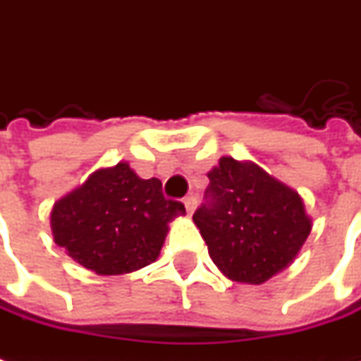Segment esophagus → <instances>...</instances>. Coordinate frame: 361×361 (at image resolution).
<instances>
[{"label": "esophagus", "instance_id": "34e87169", "mask_svg": "<svg viewBox=\"0 0 361 361\" xmlns=\"http://www.w3.org/2000/svg\"><path fill=\"white\" fill-rule=\"evenodd\" d=\"M183 205H185L188 213L191 215V213L195 211V205H197V201H195V197H185V199H183Z\"/></svg>", "mask_w": 361, "mask_h": 361}]
</instances>
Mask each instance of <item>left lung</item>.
<instances>
[{
	"label": "left lung",
	"mask_w": 361,
	"mask_h": 361,
	"mask_svg": "<svg viewBox=\"0 0 361 361\" xmlns=\"http://www.w3.org/2000/svg\"><path fill=\"white\" fill-rule=\"evenodd\" d=\"M207 178V201L193 223L224 277L259 286L293 264L312 228L293 188L258 164L231 156H223Z\"/></svg>",
	"instance_id": "left-lung-1"
}]
</instances>
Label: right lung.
<instances>
[{
    "mask_svg": "<svg viewBox=\"0 0 361 361\" xmlns=\"http://www.w3.org/2000/svg\"><path fill=\"white\" fill-rule=\"evenodd\" d=\"M185 215L158 178L142 180L127 162L102 168L50 211L54 242L97 276H123L160 256L168 224Z\"/></svg>",
    "mask_w": 361,
    "mask_h": 361,
    "instance_id": "right-lung-1",
    "label": "right lung"
}]
</instances>
